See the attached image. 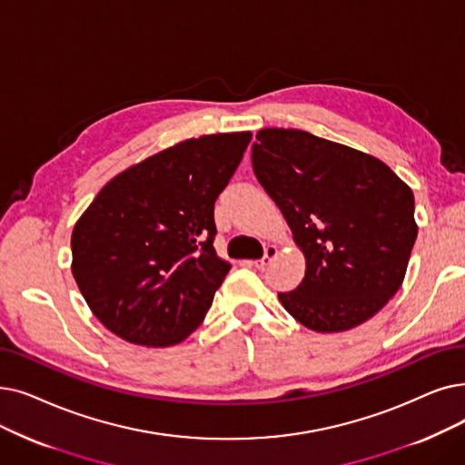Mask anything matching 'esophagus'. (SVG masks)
Segmentation results:
<instances>
[{
	"label": "esophagus",
	"mask_w": 465,
	"mask_h": 465,
	"mask_svg": "<svg viewBox=\"0 0 465 465\" xmlns=\"http://www.w3.org/2000/svg\"><path fill=\"white\" fill-rule=\"evenodd\" d=\"M275 256H277V247L268 245L266 251H264V256H262V258L256 260V262H249V264L254 266L256 270H266V268L272 264V260H273Z\"/></svg>",
	"instance_id": "34e87169"
}]
</instances>
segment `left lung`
<instances>
[{
	"mask_svg": "<svg viewBox=\"0 0 465 465\" xmlns=\"http://www.w3.org/2000/svg\"><path fill=\"white\" fill-rule=\"evenodd\" d=\"M252 169L306 256L279 300L317 332L350 331L399 291L418 235L412 190L380 159L298 129H262Z\"/></svg>",
	"mask_w": 465,
	"mask_h": 465,
	"instance_id": "8db88e82",
	"label": "left lung"
}]
</instances>
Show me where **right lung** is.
I'll return each mask as SVG.
<instances>
[{
  "instance_id": "add662e5",
  "label": "right lung",
  "mask_w": 465,
  "mask_h": 465,
  "mask_svg": "<svg viewBox=\"0 0 465 465\" xmlns=\"http://www.w3.org/2000/svg\"><path fill=\"white\" fill-rule=\"evenodd\" d=\"M251 133L190 138L112 178L72 232V273L91 312L131 344L167 348L209 312L230 264L214 201Z\"/></svg>"
}]
</instances>
